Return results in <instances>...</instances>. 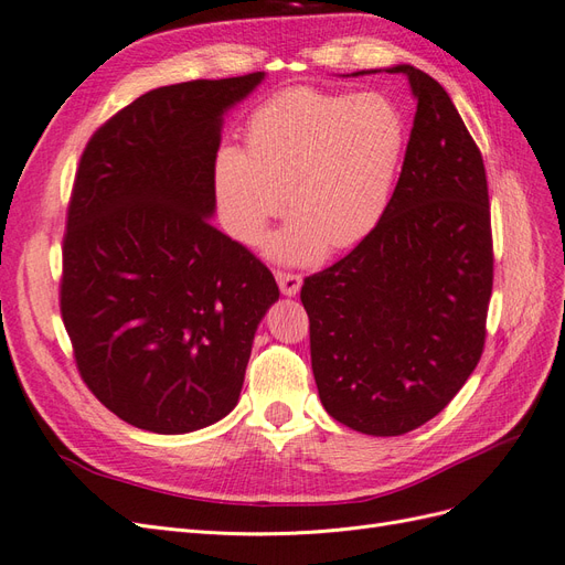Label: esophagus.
I'll use <instances>...</instances> for the list:
<instances>
[{"instance_id": "obj_1", "label": "esophagus", "mask_w": 565, "mask_h": 565, "mask_svg": "<svg viewBox=\"0 0 565 565\" xmlns=\"http://www.w3.org/2000/svg\"><path fill=\"white\" fill-rule=\"evenodd\" d=\"M276 280L280 285V292L285 297H297L299 289H301V276H297V273H285V270H278L276 273Z\"/></svg>"}]
</instances>
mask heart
<instances>
[{
	"label": "heart",
	"mask_w": 565,
	"mask_h": 565,
	"mask_svg": "<svg viewBox=\"0 0 565 565\" xmlns=\"http://www.w3.org/2000/svg\"><path fill=\"white\" fill-rule=\"evenodd\" d=\"M405 143V117L384 94L278 92L252 110L245 150L216 152L218 224L231 241L254 245L287 204L292 218L264 241L268 259L316 264L328 249L344 252L380 226Z\"/></svg>",
	"instance_id": "obj_1"
}]
</instances>
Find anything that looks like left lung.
I'll use <instances>...</instances> for the list:
<instances>
[{
	"mask_svg": "<svg viewBox=\"0 0 565 565\" xmlns=\"http://www.w3.org/2000/svg\"><path fill=\"white\" fill-rule=\"evenodd\" d=\"M386 73L417 100L396 191L380 226L301 287L320 403L367 436H403L455 398L481 361L492 292L481 150L434 77Z\"/></svg>",
	"mask_w": 565,
	"mask_h": 565,
	"instance_id": "left-lung-1",
	"label": "left lung"
}]
</instances>
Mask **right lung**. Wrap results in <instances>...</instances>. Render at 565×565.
<instances>
[{
    "label": "right lung",
    "mask_w": 565,
    "mask_h": 565,
    "mask_svg": "<svg viewBox=\"0 0 565 565\" xmlns=\"http://www.w3.org/2000/svg\"><path fill=\"white\" fill-rule=\"evenodd\" d=\"M264 77L152 89L82 152L61 313L82 380L136 429L188 434L224 419L280 297L273 273L210 221L224 117Z\"/></svg>",
    "instance_id": "right-lung-1"
}]
</instances>
